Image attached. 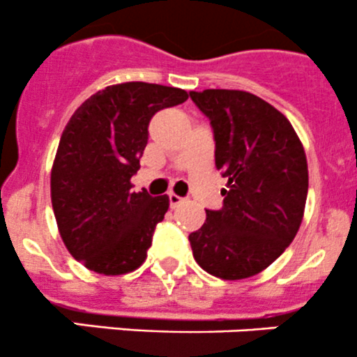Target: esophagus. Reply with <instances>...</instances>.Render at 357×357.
Here are the masks:
<instances>
[{"instance_id":"1","label":"esophagus","mask_w":357,"mask_h":357,"mask_svg":"<svg viewBox=\"0 0 357 357\" xmlns=\"http://www.w3.org/2000/svg\"><path fill=\"white\" fill-rule=\"evenodd\" d=\"M183 202H185V199L178 197L176 193H169V205H171L172 208H176L179 204H183Z\"/></svg>"}]
</instances>
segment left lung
<instances>
[{"instance_id":"8db88e82","label":"left lung","mask_w":357,"mask_h":357,"mask_svg":"<svg viewBox=\"0 0 357 357\" xmlns=\"http://www.w3.org/2000/svg\"><path fill=\"white\" fill-rule=\"evenodd\" d=\"M211 121L215 167L228 179L222 207L190 233L193 257L222 280L261 273L295 238L307 199V160L289 119L238 89L190 91Z\"/></svg>"}]
</instances>
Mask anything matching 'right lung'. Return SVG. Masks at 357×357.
Instances as JSON below:
<instances>
[{
  "mask_svg": "<svg viewBox=\"0 0 357 357\" xmlns=\"http://www.w3.org/2000/svg\"><path fill=\"white\" fill-rule=\"evenodd\" d=\"M188 100L185 89L149 82L107 86L67 122L52 169L60 236L75 261L115 276L145 262L169 197L132 192L131 178L158 110Z\"/></svg>",
  "mask_w": 357,
  "mask_h": 357,
  "instance_id": "right-lung-1",
  "label": "right lung"
}]
</instances>
